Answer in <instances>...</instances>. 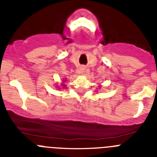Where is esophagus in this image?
Wrapping results in <instances>:
<instances>
[{
	"label": "esophagus",
	"instance_id": "obj_1",
	"mask_svg": "<svg viewBox=\"0 0 157 157\" xmlns=\"http://www.w3.org/2000/svg\"><path fill=\"white\" fill-rule=\"evenodd\" d=\"M81 74H83L84 73V71H85V69L84 68H82V69H81Z\"/></svg>",
	"mask_w": 157,
	"mask_h": 157
}]
</instances>
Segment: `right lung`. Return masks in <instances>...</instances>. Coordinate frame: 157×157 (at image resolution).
I'll use <instances>...</instances> for the list:
<instances>
[{
  "label": "right lung",
  "instance_id": "1",
  "mask_svg": "<svg viewBox=\"0 0 157 157\" xmlns=\"http://www.w3.org/2000/svg\"><path fill=\"white\" fill-rule=\"evenodd\" d=\"M66 81H67V80L63 79V83H62V87H63V88H65V87H66V85L64 84V82H66ZM56 87H58V86H56ZM58 88H59V87H58Z\"/></svg>",
  "mask_w": 157,
  "mask_h": 157
}]
</instances>
